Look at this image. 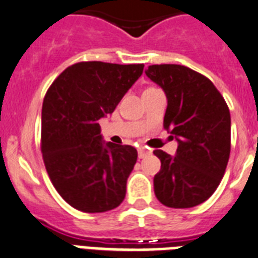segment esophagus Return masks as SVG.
<instances>
[{
    "mask_svg": "<svg viewBox=\"0 0 258 258\" xmlns=\"http://www.w3.org/2000/svg\"><path fill=\"white\" fill-rule=\"evenodd\" d=\"M150 154H151V151L147 150V148L140 147L139 150H138V155H139V159H144L146 156H148Z\"/></svg>",
    "mask_w": 258,
    "mask_h": 258,
    "instance_id": "obj_1",
    "label": "esophagus"
}]
</instances>
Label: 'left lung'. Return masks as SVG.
Segmentation results:
<instances>
[{"mask_svg": "<svg viewBox=\"0 0 258 258\" xmlns=\"http://www.w3.org/2000/svg\"><path fill=\"white\" fill-rule=\"evenodd\" d=\"M146 75L167 96L164 128L177 140L176 154H154L162 168L154 190L169 208H192L219 187L231 154V114L207 77L181 64H152Z\"/></svg>", "mask_w": 258, "mask_h": 258, "instance_id": "left-lung-1", "label": "left lung"}]
</instances>
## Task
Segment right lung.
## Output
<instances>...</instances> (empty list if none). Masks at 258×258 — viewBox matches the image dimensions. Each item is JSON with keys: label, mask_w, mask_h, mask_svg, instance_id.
Instances as JSON below:
<instances>
[{"label": "right lung", "mask_w": 258, "mask_h": 258, "mask_svg": "<svg viewBox=\"0 0 258 258\" xmlns=\"http://www.w3.org/2000/svg\"><path fill=\"white\" fill-rule=\"evenodd\" d=\"M143 69L144 64L81 62L66 69L47 90L42 106V155L51 183L73 208L107 212L124 200L138 151L104 142L98 120L114 112Z\"/></svg>", "instance_id": "1"}]
</instances>
